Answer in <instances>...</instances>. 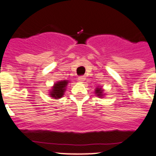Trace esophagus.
Returning <instances> with one entry per match:
<instances>
[{
  "instance_id": "34e87169",
  "label": "esophagus",
  "mask_w": 156,
  "mask_h": 156,
  "mask_svg": "<svg viewBox=\"0 0 156 156\" xmlns=\"http://www.w3.org/2000/svg\"><path fill=\"white\" fill-rule=\"evenodd\" d=\"M85 76H79L78 78V81H79V82H83V81H85Z\"/></svg>"
}]
</instances>
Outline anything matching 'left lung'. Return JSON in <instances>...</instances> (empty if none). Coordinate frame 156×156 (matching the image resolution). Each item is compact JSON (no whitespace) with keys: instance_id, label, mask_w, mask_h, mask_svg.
Instances as JSON below:
<instances>
[{"instance_id":"obj_1","label":"left lung","mask_w":156,"mask_h":156,"mask_svg":"<svg viewBox=\"0 0 156 156\" xmlns=\"http://www.w3.org/2000/svg\"><path fill=\"white\" fill-rule=\"evenodd\" d=\"M94 94H96V96L99 97V98H103L105 94L104 93V89H102L100 86L96 87L95 90H94Z\"/></svg>"}]
</instances>
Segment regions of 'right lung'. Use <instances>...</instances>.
<instances>
[{"label":"right lung","mask_w":156,"mask_h":156,"mask_svg":"<svg viewBox=\"0 0 156 156\" xmlns=\"http://www.w3.org/2000/svg\"><path fill=\"white\" fill-rule=\"evenodd\" d=\"M69 82L70 81L68 80H62L55 82V85L51 87V89L49 90V95L54 99H59L62 98Z\"/></svg>","instance_id":"obj_1"}]
</instances>
